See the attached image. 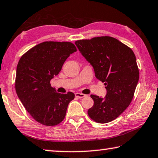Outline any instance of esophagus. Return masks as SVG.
Returning a JSON list of instances; mask_svg holds the SVG:
<instances>
[{
	"instance_id": "obj_1",
	"label": "esophagus",
	"mask_w": 158,
	"mask_h": 158,
	"mask_svg": "<svg viewBox=\"0 0 158 158\" xmlns=\"http://www.w3.org/2000/svg\"><path fill=\"white\" fill-rule=\"evenodd\" d=\"M75 96H76V97L79 98V99H81V98H83L85 97L86 95L84 94H82V93H79V92H77L75 94Z\"/></svg>"
}]
</instances>
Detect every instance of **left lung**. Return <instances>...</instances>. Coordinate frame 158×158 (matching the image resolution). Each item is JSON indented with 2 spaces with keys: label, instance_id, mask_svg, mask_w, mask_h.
<instances>
[{
  "label": "left lung",
  "instance_id": "1",
  "mask_svg": "<svg viewBox=\"0 0 158 158\" xmlns=\"http://www.w3.org/2000/svg\"><path fill=\"white\" fill-rule=\"evenodd\" d=\"M75 44L106 89L104 98L91 94L94 105L87 113L98 123H109L123 113L133 99L139 78L135 55L110 36L80 40Z\"/></svg>",
  "mask_w": 158,
  "mask_h": 158
}]
</instances>
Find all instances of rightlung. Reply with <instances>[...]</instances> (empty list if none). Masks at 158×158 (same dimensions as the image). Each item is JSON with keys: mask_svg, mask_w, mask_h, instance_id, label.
<instances>
[{"mask_svg": "<svg viewBox=\"0 0 158 158\" xmlns=\"http://www.w3.org/2000/svg\"><path fill=\"white\" fill-rule=\"evenodd\" d=\"M77 49L70 42L46 41L22 55L17 66L15 89L28 113L35 121L55 126L66 116L73 92L60 94L51 87L50 81L58 75L70 55Z\"/></svg>", "mask_w": 158, "mask_h": 158, "instance_id": "obj_1", "label": "right lung"}]
</instances>
